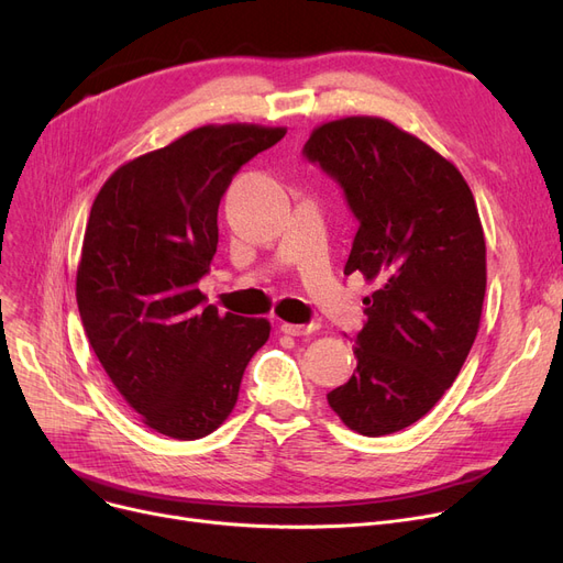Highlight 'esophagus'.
Here are the masks:
<instances>
[{
	"label": "esophagus",
	"mask_w": 563,
	"mask_h": 563,
	"mask_svg": "<svg viewBox=\"0 0 563 563\" xmlns=\"http://www.w3.org/2000/svg\"><path fill=\"white\" fill-rule=\"evenodd\" d=\"M280 331L285 333V335H294V338H299V335H310V333H314L317 331V327H303V323H287V321H283L280 323Z\"/></svg>",
	"instance_id": "esophagus-1"
}]
</instances>
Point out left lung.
Returning a JSON list of instances; mask_svg holds the SVG:
<instances>
[{
  "instance_id": "8db88e82",
  "label": "left lung",
  "mask_w": 563,
  "mask_h": 563,
  "mask_svg": "<svg viewBox=\"0 0 563 563\" xmlns=\"http://www.w3.org/2000/svg\"><path fill=\"white\" fill-rule=\"evenodd\" d=\"M303 155L335 177L361 221L344 274L376 285L363 299L356 372L327 399L351 431L388 435L427 416L477 338L486 294L477 202L450 159L386 118L323 123Z\"/></svg>"
}]
</instances>
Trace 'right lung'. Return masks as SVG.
I'll use <instances>...</instances> for the list:
<instances>
[{
  "label": "right lung",
  "instance_id": "1",
  "mask_svg": "<svg viewBox=\"0 0 563 563\" xmlns=\"http://www.w3.org/2000/svg\"><path fill=\"white\" fill-rule=\"evenodd\" d=\"M253 123L202 125L115 168L93 200L77 306L100 365L145 427L175 440L217 431L272 323L219 314L198 280L219 244L232 175L285 136Z\"/></svg>",
  "mask_w": 563,
  "mask_h": 563
}]
</instances>
